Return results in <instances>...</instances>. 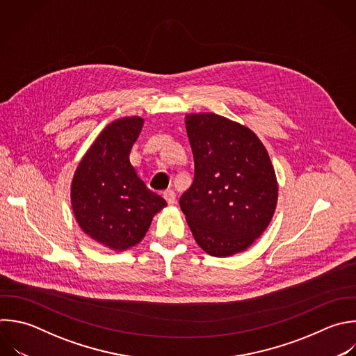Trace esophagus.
<instances>
[{"mask_svg":"<svg viewBox=\"0 0 356 356\" xmlns=\"http://www.w3.org/2000/svg\"><path fill=\"white\" fill-rule=\"evenodd\" d=\"M163 196H164V199L167 200V203H168L170 206L175 204V193H174V191L167 189V191H164V192H163Z\"/></svg>","mask_w":356,"mask_h":356,"instance_id":"esophagus-1","label":"esophagus"}]
</instances>
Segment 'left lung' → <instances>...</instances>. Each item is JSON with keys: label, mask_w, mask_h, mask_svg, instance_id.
<instances>
[{"label": "left lung", "mask_w": 356, "mask_h": 356, "mask_svg": "<svg viewBox=\"0 0 356 356\" xmlns=\"http://www.w3.org/2000/svg\"><path fill=\"white\" fill-rule=\"evenodd\" d=\"M195 178L179 199L197 245L216 257L248 249L270 224L278 184L268 153L249 128L214 113L188 114Z\"/></svg>", "instance_id": "1"}]
</instances>
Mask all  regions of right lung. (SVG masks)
I'll return each mask as SVG.
<instances>
[{
	"label": "right lung",
	"instance_id": "obj_1",
	"mask_svg": "<svg viewBox=\"0 0 356 356\" xmlns=\"http://www.w3.org/2000/svg\"><path fill=\"white\" fill-rule=\"evenodd\" d=\"M142 127L140 117L107 125L81 160L71 185V203L82 231L118 252L139 243L154 214L167 206L129 161Z\"/></svg>",
	"mask_w": 356,
	"mask_h": 356
}]
</instances>
